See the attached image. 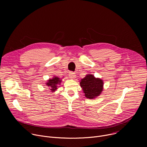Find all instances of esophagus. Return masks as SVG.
<instances>
[{"label": "esophagus", "instance_id": "esophagus-1", "mask_svg": "<svg viewBox=\"0 0 147 147\" xmlns=\"http://www.w3.org/2000/svg\"><path fill=\"white\" fill-rule=\"evenodd\" d=\"M76 74H75V73H74V72H72V71H71V72H70V73H69V76H70V78H71V79H74L75 78H76Z\"/></svg>", "mask_w": 147, "mask_h": 147}]
</instances>
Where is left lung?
Wrapping results in <instances>:
<instances>
[{"instance_id": "obj_1", "label": "left lung", "mask_w": 147, "mask_h": 147, "mask_svg": "<svg viewBox=\"0 0 147 147\" xmlns=\"http://www.w3.org/2000/svg\"><path fill=\"white\" fill-rule=\"evenodd\" d=\"M80 84L85 96L88 99H94L99 96L103 88V81L90 74L81 79Z\"/></svg>"}]
</instances>
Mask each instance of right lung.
Segmentation results:
<instances>
[{"label": "right lung", "instance_id": "obj_1", "mask_svg": "<svg viewBox=\"0 0 147 147\" xmlns=\"http://www.w3.org/2000/svg\"><path fill=\"white\" fill-rule=\"evenodd\" d=\"M61 81V80L60 78L57 77V76H55L53 78L48 80L47 83H46V85L49 87L51 92H53L57 89V85L60 84Z\"/></svg>", "mask_w": 147, "mask_h": 147}]
</instances>
